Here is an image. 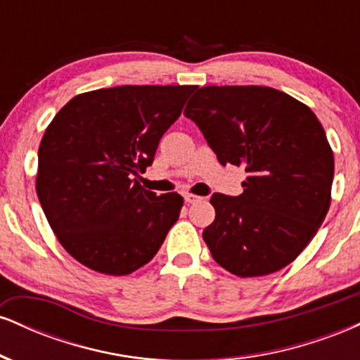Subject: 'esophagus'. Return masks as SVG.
<instances>
[{"label":"esophagus","mask_w":360,"mask_h":360,"mask_svg":"<svg viewBox=\"0 0 360 360\" xmlns=\"http://www.w3.org/2000/svg\"><path fill=\"white\" fill-rule=\"evenodd\" d=\"M184 200H186V203H196V201H200L201 198L196 196V194L186 193V194H184Z\"/></svg>","instance_id":"34e87169"}]
</instances>
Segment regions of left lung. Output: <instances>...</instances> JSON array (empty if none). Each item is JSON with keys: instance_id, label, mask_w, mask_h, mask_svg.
Here are the masks:
<instances>
[{"instance_id": "8db88e82", "label": "left lung", "mask_w": 360, "mask_h": 360, "mask_svg": "<svg viewBox=\"0 0 360 360\" xmlns=\"http://www.w3.org/2000/svg\"><path fill=\"white\" fill-rule=\"evenodd\" d=\"M186 106L221 166L243 167L240 196L214 193L203 230L213 259L238 278L272 274L307 249L332 201L333 152L304 103L267 86H205Z\"/></svg>"}]
</instances>
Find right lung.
<instances>
[{
  "label": "right lung",
  "instance_id": "right-lung-1",
  "mask_svg": "<svg viewBox=\"0 0 360 360\" xmlns=\"http://www.w3.org/2000/svg\"><path fill=\"white\" fill-rule=\"evenodd\" d=\"M196 86H118L65 103L39 147L35 189L57 240L108 276L146 266L179 218L183 196L135 179Z\"/></svg>",
  "mask_w": 360,
  "mask_h": 360
}]
</instances>
